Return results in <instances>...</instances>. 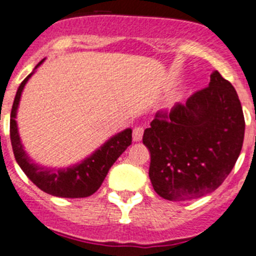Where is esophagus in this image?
Returning a JSON list of instances; mask_svg holds the SVG:
<instances>
[{"label":"esophagus","instance_id":"esophagus-1","mask_svg":"<svg viewBox=\"0 0 256 256\" xmlns=\"http://www.w3.org/2000/svg\"><path fill=\"white\" fill-rule=\"evenodd\" d=\"M142 134H144V128H140V126H138V128H134V131H132L134 142H140L142 138Z\"/></svg>","mask_w":256,"mask_h":256}]
</instances>
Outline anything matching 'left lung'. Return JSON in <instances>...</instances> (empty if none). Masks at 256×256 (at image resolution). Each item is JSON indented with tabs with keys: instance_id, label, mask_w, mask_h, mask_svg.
<instances>
[{
	"instance_id": "8db88e82",
	"label": "left lung",
	"mask_w": 256,
	"mask_h": 256,
	"mask_svg": "<svg viewBox=\"0 0 256 256\" xmlns=\"http://www.w3.org/2000/svg\"><path fill=\"white\" fill-rule=\"evenodd\" d=\"M245 118L236 90L217 70L206 88L156 112L142 142L150 153L149 178L172 202L204 196L222 185L240 156Z\"/></svg>"
}]
</instances>
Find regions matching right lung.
Masks as SVG:
<instances>
[{
	"instance_id": "obj_1",
	"label": "right lung",
	"mask_w": 256,
	"mask_h": 256,
	"mask_svg": "<svg viewBox=\"0 0 256 256\" xmlns=\"http://www.w3.org/2000/svg\"><path fill=\"white\" fill-rule=\"evenodd\" d=\"M43 61L39 62L34 68L33 72L29 74L20 84L14 100L12 110L10 116V138L12 145L14 156L24 174L32 182L44 192L58 198H86L94 194L100 188L104 181L110 168L112 167L121 154L126 150L131 144V128L116 134L111 139H108L103 145L96 149L94 153L86 156L84 160L76 164L66 168L44 167L34 162L30 156L24 150V146L20 140L16 114L19 108L20 98L24 90L25 84L30 79L34 71L42 65Z\"/></svg>"
}]
</instances>
